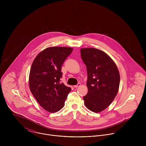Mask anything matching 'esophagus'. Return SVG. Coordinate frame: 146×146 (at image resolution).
<instances>
[{"label": "esophagus", "mask_w": 146, "mask_h": 146, "mask_svg": "<svg viewBox=\"0 0 146 146\" xmlns=\"http://www.w3.org/2000/svg\"><path fill=\"white\" fill-rule=\"evenodd\" d=\"M80 86H81V84H80V83H78V84H77V85H76V86H74V88H77L79 87Z\"/></svg>", "instance_id": "34e87169"}]
</instances>
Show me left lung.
Here are the masks:
<instances>
[{
	"mask_svg": "<svg viewBox=\"0 0 146 146\" xmlns=\"http://www.w3.org/2000/svg\"><path fill=\"white\" fill-rule=\"evenodd\" d=\"M81 58L87 66L88 89L83 97L86 106L99 113L106 109L116 96L119 86L118 69L105 52L94 48H82Z\"/></svg>",
	"mask_w": 146,
	"mask_h": 146,
	"instance_id": "1",
	"label": "left lung"
}]
</instances>
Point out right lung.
Segmentation results:
<instances>
[{"instance_id": "1", "label": "right lung", "mask_w": 146, "mask_h": 146, "mask_svg": "<svg viewBox=\"0 0 146 146\" xmlns=\"http://www.w3.org/2000/svg\"><path fill=\"white\" fill-rule=\"evenodd\" d=\"M73 51L70 47H52L40 52L34 59L29 74L30 90L44 110L54 113L64 106L71 88L60 82L61 67Z\"/></svg>"}]
</instances>
